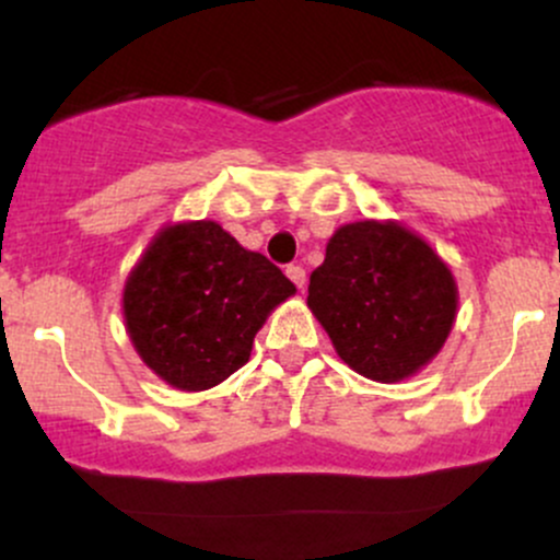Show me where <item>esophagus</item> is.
I'll return each mask as SVG.
<instances>
[{
  "mask_svg": "<svg viewBox=\"0 0 560 560\" xmlns=\"http://www.w3.org/2000/svg\"><path fill=\"white\" fill-rule=\"evenodd\" d=\"M287 276L294 281V287H298V289L305 287V268L298 266V262H292V266H287Z\"/></svg>",
  "mask_w": 560,
  "mask_h": 560,
  "instance_id": "1",
  "label": "esophagus"
}]
</instances>
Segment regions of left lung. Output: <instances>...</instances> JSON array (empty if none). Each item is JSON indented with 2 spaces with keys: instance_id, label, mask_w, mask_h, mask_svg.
I'll list each match as a JSON object with an SVG mask.
<instances>
[{
  "instance_id": "obj_1",
  "label": "left lung",
  "mask_w": 560,
  "mask_h": 560,
  "mask_svg": "<svg viewBox=\"0 0 560 560\" xmlns=\"http://www.w3.org/2000/svg\"><path fill=\"white\" fill-rule=\"evenodd\" d=\"M307 305L339 358L374 382H397L445 345L458 292L427 242L397 223H347L311 273Z\"/></svg>"
}]
</instances>
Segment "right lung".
<instances>
[{"instance_id":"obj_1","label":"right lung","mask_w":560,"mask_h":560,"mask_svg":"<svg viewBox=\"0 0 560 560\" xmlns=\"http://www.w3.org/2000/svg\"><path fill=\"white\" fill-rule=\"evenodd\" d=\"M294 284L213 221L160 231L128 276L126 326L141 361L173 387L197 392L249 361L268 313Z\"/></svg>"}]
</instances>
